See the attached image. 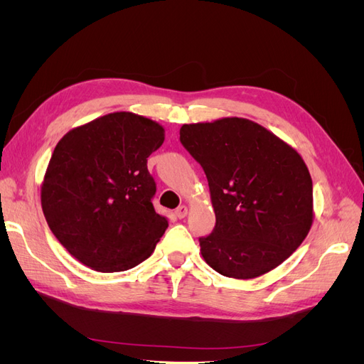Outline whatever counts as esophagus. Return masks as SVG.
<instances>
[{"label": "esophagus", "instance_id": "1", "mask_svg": "<svg viewBox=\"0 0 364 364\" xmlns=\"http://www.w3.org/2000/svg\"><path fill=\"white\" fill-rule=\"evenodd\" d=\"M186 214H188V208H186L185 205H181V206L174 211V215L178 217V218H183V217H186Z\"/></svg>", "mask_w": 364, "mask_h": 364}]
</instances>
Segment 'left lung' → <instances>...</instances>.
Wrapping results in <instances>:
<instances>
[{
    "label": "left lung",
    "instance_id": "obj_1",
    "mask_svg": "<svg viewBox=\"0 0 364 364\" xmlns=\"http://www.w3.org/2000/svg\"><path fill=\"white\" fill-rule=\"evenodd\" d=\"M181 142L202 165L215 213L200 237L208 266L252 279L278 267L313 225V181L287 142L246 118L183 124Z\"/></svg>",
    "mask_w": 364,
    "mask_h": 364
}]
</instances>
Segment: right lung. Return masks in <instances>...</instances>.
Wrapping results in <instances>:
<instances>
[{
	"label": "right lung",
	"mask_w": 364,
	"mask_h": 364,
	"mask_svg": "<svg viewBox=\"0 0 364 364\" xmlns=\"http://www.w3.org/2000/svg\"><path fill=\"white\" fill-rule=\"evenodd\" d=\"M164 127L114 112L70 130L54 149L41 188L42 211L60 245L97 272H123L155 250L168 228L151 199L147 158Z\"/></svg>",
	"instance_id": "1"
}]
</instances>
